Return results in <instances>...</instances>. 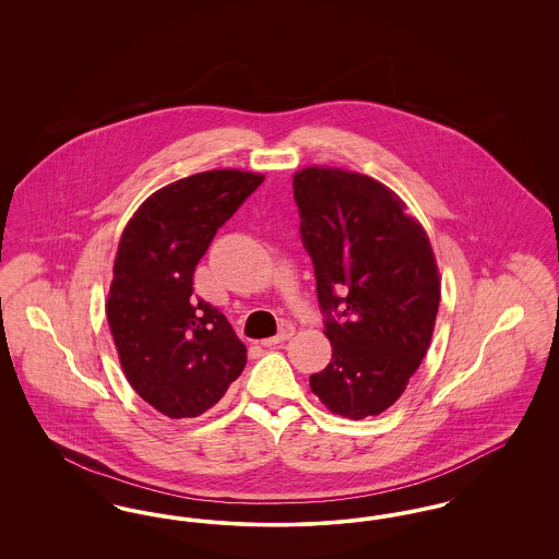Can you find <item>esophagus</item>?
Returning a JSON list of instances; mask_svg holds the SVG:
<instances>
[{"label":"esophagus","instance_id":"1","mask_svg":"<svg viewBox=\"0 0 559 559\" xmlns=\"http://www.w3.org/2000/svg\"><path fill=\"white\" fill-rule=\"evenodd\" d=\"M293 333H295V326H293L292 322H283L281 329H278V333H276L274 337L264 340L262 346H276V344H281V342H287V340H292Z\"/></svg>","mask_w":559,"mask_h":559}]
</instances>
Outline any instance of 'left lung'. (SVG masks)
Returning a JSON list of instances; mask_svg holds the SVG:
<instances>
[{
    "label": "left lung",
    "instance_id": "obj_1",
    "mask_svg": "<svg viewBox=\"0 0 559 559\" xmlns=\"http://www.w3.org/2000/svg\"><path fill=\"white\" fill-rule=\"evenodd\" d=\"M293 197L333 346L310 388L335 415L374 417L402 396L431 342L440 306L431 245L399 194L369 176L306 167Z\"/></svg>",
    "mask_w": 559,
    "mask_h": 559
}]
</instances>
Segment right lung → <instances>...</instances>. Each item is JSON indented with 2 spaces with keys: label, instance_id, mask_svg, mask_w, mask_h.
Here are the masks:
<instances>
[{
  "label": "right lung",
  "instance_id": "1",
  "mask_svg": "<svg viewBox=\"0 0 559 559\" xmlns=\"http://www.w3.org/2000/svg\"><path fill=\"white\" fill-rule=\"evenodd\" d=\"M262 182L239 169L182 178L151 194L119 240L108 326L135 394L171 419L212 408L245 369L247 347L217 308L192 295V274Z\"/></svg>",
  "mask_w": 559,
  "mask_h": 559
}]
</instances>
